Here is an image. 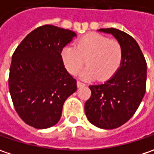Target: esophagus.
I'll list each match as a JSON object with an SVG mask.
<instances>
[{
  "label": "esophagus",
  "instance_id": "34e87169",
  "mask_svg": "<svg viewBox=\"0 0 154 154\" xmlns=\"http://www.w3.org/2000/svg\"><path fill=\"white\" fill-rule=\"evenodd\" d=\"M77 87H82V86H84V85H85V84L82 83V82H80V81H77Z\"/></svg>",
  "mask_w": 154,
  "mask_h": 154
}]
</instances>
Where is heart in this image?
I'll return each mask as SVG.
<instances>
[{
  "label": "heart",
  "mask_w": 154,
  "mask_h": 154,
  "mask_svg": "<svg viewBox=\"0 0 154 154\" xmlns=\"http://www.w3.org/2000/svg\"><path fill=\"white\" fill-rule=\"evenodd\" d=\"M61 57L70 74H78L86 63L88 67L82 72V77L86 79L97 77V80L103 81L113 77L119 70L123 51L116 39L92 32L78 38L75 45L64 46Z\"/></svg>",
  "instance_id": "b5f03b06"
}]
</instances>
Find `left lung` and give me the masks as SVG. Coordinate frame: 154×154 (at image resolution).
I'll use <instances>...</instances> for the list:
<instances>
[{"mask_svg":"<svg viewBox=\"0 0 154 154\" xmlns=\"http://www.w3.org/2000/svg\"><path fill=\"white\" fill-rule=\"evenodd\" d=\"M120 42L123 51L121 67L104 84L90 85L91 96L84 104L86 116L103 129H114L134 115L146 93V62L135 39L116 28H103Z\"/></svg>","mask_w":154,"mask_h":154,"instance_id":"obj_1","label":"left lung"}]
</instances>
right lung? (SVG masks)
Masks as SVG:
<instances>
[{
	"instance_id": "obj_1",
	"label": "right lung",
	"mask_w": 154,
	"mask_h": 154,
	"mask_svg": "<svg viewBox=\"0 0 154 154\" xmlns=\"http://www.w3.org/2000/svg\"><path fill=\"white\" fill-rule=\"evenodd\" d=\"M76 33L51 25L31 32L12 56L8 87L14 107L25 123L48 128L59 121L77 80L64 68L61 51Z\"/></svg>"
}]
</instances>
